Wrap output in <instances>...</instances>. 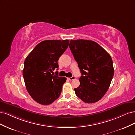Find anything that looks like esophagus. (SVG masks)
Here are the masks:
<instances>
[{
	"label": "esophagus",
	"instance_id": "esophagus-1",
	"mask_svg": "<svg viewBox=\"0 0 135 135\" xmlns=\"http://www.w3.org/2000/svg\"><path fill=\"white\" fill-rule=\"evenodd\" d=\"M75 76H72V77H69V78H68V79L69 80H70V81H72V80H73L74 79H75Z\"/></svg>",
	"mask_w": 135,
	"mask_h": 135
}]
</instances>
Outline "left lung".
Returning <instances> with one entry per match:
<instances>
[{
  "label": "left lung",
  "instance_id": "8db88e82",
  "mask_svg": "<svg viewBox=\"0 0 135 135\" xmlns=\"http://www.w3.org/2000/svg\"><path fill=\"white\" fill-rule=\"evenodd\" d=\"M69 48L81 73L76 95L86 103L97 102L107 93L114 76L110 55L91 40H71Z\"/></svg>",
  "mask_w": 135,
  "mask_h": 135
}]
</instances>
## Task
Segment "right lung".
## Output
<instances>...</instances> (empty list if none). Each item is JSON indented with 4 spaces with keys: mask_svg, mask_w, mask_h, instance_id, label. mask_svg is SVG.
Here are the masks:
<instances>
[{
    "mask_svg": "<svg viewBox=\"0 0 135 135\" xmlns=\"http://www.w3.org/2000/svg\"><path fill=\"white\" fill-rule=\"evenodd\" d=\"M68 40H45L31 51L24 62L23 76L26 88L32 99L42 105H49L62 92L66 77L53 73L59 67L58 60L69 45Z\"/></svg>",
    "mask_w": 135,
    "mask_h": 135,
    "instance_id": "right-lung-1",
    "label": "right lung"
}]
</instances>
